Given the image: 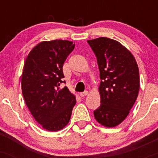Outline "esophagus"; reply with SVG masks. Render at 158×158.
Listing matches in <instances>:
<instances>
[{
  "instance_id": "1",
  "label": "esophagus",
  "mask_w": 158,
  "mask_h": 158,
  "mask_svg": "<svg viewBox=\"0 0 158 158\" xmlns=\"http://www.w3.org/2000/svg\"><path fill=\"white\" fill-rule=\"evenodd\" d=\"M88 94V91H85V92H82V93H81L80 94H79V95H80L81 97H86Z\"/></svg>"
}]
</instances>
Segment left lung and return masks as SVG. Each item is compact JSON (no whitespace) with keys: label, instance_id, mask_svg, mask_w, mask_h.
<instances>
[{"label":"left lung","instance_id":"1","mask_svg":"<svg viewBox=\"0 0 158 158\" xmlns=\"http://www.w3.org/2000/svg\"><path fill=\"white\" fill-rule=\"evenodd\" d=\"M87 41L97 57L101 79V104L94 110V117L102 126L115 127L126 118L138 96V66L131 52L115 40Z\"/></svg>","mask_w":158,"mask_h":158}]
</instances>
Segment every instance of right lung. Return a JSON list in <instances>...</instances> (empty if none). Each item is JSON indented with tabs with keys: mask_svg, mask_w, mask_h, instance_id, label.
<instances>
[{
	"mask_svg": "<svg viewBox=\"0 0 158 158\" xmlns=\"http://www.w3.org/2000/svg\"><path fill=\"white\" fill-rule=\"evenodd\" d=\"M75 44L66 40L39 43L30 52L23 66V99L36 122L50 131L62 129L70 121L77 100L67 87L62 67Z\"/></svg>",
	"mask_w": 158,
	"mask_h": 158,
	"instance_id": "1",
	"label": "right lung"
}]
</instances>
